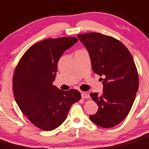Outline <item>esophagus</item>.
<instances>
[{"instance_id": "obj_1", "label": "esophagus", "mask_w": 149, "mask_h": 149, "mask_svg": "<svg viewBox=\"0 0 149 149\" xmlns=\"http://www.w3.org/2000/svg\"><path fill=\"white\" fill-rule=\"evenodd\" d=\"M81 97H82V99H85V98H88V95H87V93H86V92H81Z\"/></svg>"}]
</instances>
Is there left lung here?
Segmentation results:
<instances>
[{
    "label": "left lung",
    "instance_id": "8db88e82",
    "mask_svg": "<svg viewBox=\"0 0 149 149\" xmlns=\"http://www.w3.org/2000/svg\"><path fill=\"white\" fill-rule=\"evenodd\" d=\"M77 37L89 52L93 72L102 77V95L90 93L98 111L89 119L101 127L116 126L128 115L138 90V70L132 54L111 36L89 33Z\"/></svg>",
    "mask_w": 149,
    "mask_h": 149
}]
</instances>
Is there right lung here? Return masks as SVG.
<instances>
[{
    "mask_svg": "<svg viewBox=\"0 0 149 149\" xmlns=\"http://www.w3.org/2000/svg\"><path fill=\"white\" fill-rule=\"evenodd\" d=\"M77 41L76 37H61L37 42L25 52L14 70L16 102L31 123L43 130L61 125L71 105L81 98L76 89L63 91L53 85L59 60Z\"/></svg>",
    "mask_w": 149,
    "mask_h": 149,
    "instance_id": "obj_1",
    "label": "right lung"
}]
</instances>
